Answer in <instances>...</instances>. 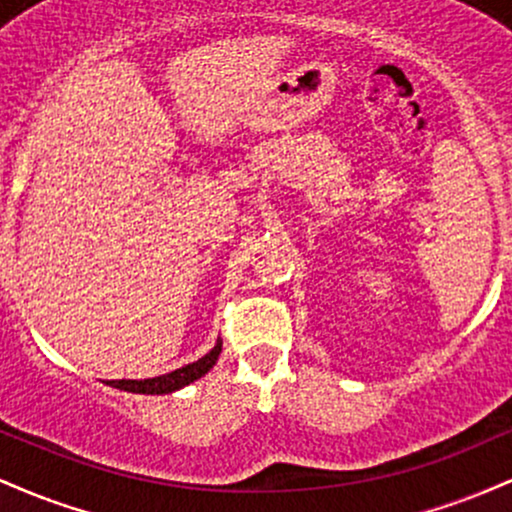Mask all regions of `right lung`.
<instances>
[{
    "mask_svg": "<svg viewBox=\"0 0 512 512\" xmlns=\"http://www.w3.org/2000/svg\"><path fill=\"white\" fill-rule=\"evenodd\" d=\"M221 354V339L214 344V349L209 354H204L199 361L187 363L178 370H170L166 375H158V378H144V380H108V385L117 387V390L125 392H137V395H170V392L180 390V387L195 383V380L207 375L211 368L216 366Z\"/></svg>",
    "mask_w": 512,
    "mask_h": 512,
    "instance_id": "obj_1",
    "label": "right lung"
}]
</instances>
